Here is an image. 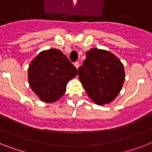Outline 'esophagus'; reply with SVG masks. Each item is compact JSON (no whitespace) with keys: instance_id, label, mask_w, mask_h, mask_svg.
I'll return each instance as SVG.
<instances>
[{"instance_id":"1","label":"esophagus","mask_w":152,"mask_h":152,"mask_svg":"<svg viewBox=\"0 0 152 152\" xmlns=\"http://www.w3.org/2000/svg\"><path fill=\"white\" fill-rule=\"evenodd\" d=\"M74 65L76 67V68H78V67H79V62H78V61H76V62L74 63Z\"/></svg>"}]
</instances>
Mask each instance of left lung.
<instances>
[{
    "instance_id": "1",
    "label": "left lung",
    "mask_w": 152,
    "mask_h": 152,
    "mask_svg": "<svg viewBox=\"0 0 152 152\" xmlns=\"http://www.w3.org/2000/svg\"><path fill=\"white\" fill-rule=\"evenodd\" d=\"M78 76L86 93L96 104L110 103L117 96L125 80L120 60L108 51L91 49L78 68Z\"/></svg>"
}]
</instances>
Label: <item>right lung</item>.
Instances as JSON below:
<instances>
[{
  "mask_svg": "<svg viewBox=\"0 0 152 152\" xmlns=\"http://www.w3.org/2000/svg\"><path fill=\"white\" fill-rule=\"evenodd\" d=\"M77 75V68L58 49L42 51L29 65L31 89L42 101L53 103L66 91L67 83Z\"/></svg>",
  "mask_w": 152,
  "mask_h": 152,
  "instance_id": "right-lung-1",
  "label": "right lung"
}]
</instances>
